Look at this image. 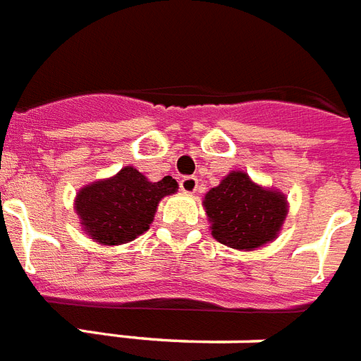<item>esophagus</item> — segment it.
Listing matches in <instances>:
<instances>
[{"mask_svg": "<svg viewBox=\"0 0 361 361\" xmlns=\"http://www.w3.org/2000/svg\"><path fill=\"white\" fill-rule=\"evenodd\" d=\"M180 190H183L184 194H195V190H197V178L195 177H183L180 178Z\"/></svg>", "mask_w": 361, "mask_h": 361, "instance_id": "obj_1", "label": "esophagus"}]
</instances>
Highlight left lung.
Wrapping results in <instances>:
<instances>
[{
    "label": "left lung",
    "mask_w": 361,
    "mask_h": 361,
    "mask_svg": "<svg viewBox=\"0 0 361 361\" xmlns=\"http://www.w3.org/2000/svg\"><path fill=\"white\" fill-rule=\"evenodd\" d=\"M212 236L235 250H255L278 236L289 207L274 188H262L244 171H231L203 199Z\"/></svg>",
    "instance_id": "obj_1"
}]
</instances>
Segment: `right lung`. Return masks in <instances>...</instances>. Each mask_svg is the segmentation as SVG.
Returning a JSON list of instances; mask_svg holds the SVG:
<instances>
[{"label":"right lung","instance_id":"right-lung-1","mask_svg":"<svg viewBox=\"0 0 361 361\" xmlns=\"http://www.w3.org/2000/svg\"><path fill=\"white\" fill-rule=\"evenodd\" d=\"M178 188L173 177L151 183L135 167L83 186L76 195L82 229L102 246H119L143 235L154 220L160 199Z\"/></svg>","mask_w":361,"mask_h":361}]
</instances>
